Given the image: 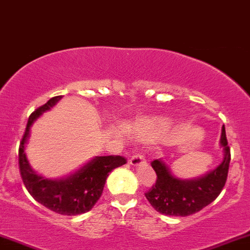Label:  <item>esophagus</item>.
Returning <instances> with one entry per match:
<instances>
[{
    "label": "esophagus",
    "instance_id": "1",
    "mask_svg": "<svg viewBox=\"0 0 250 250\" xmlns=\"http://www.w3.org/2000/svg\"><path fill=\"white\" fill-rule=\"evenodd\" d=\"M143 162H144V156H143V154H142V152H139V151L135 152V154H133L130 158V163L132 166H138V165H141V163H143Z\"/></svg>",
    "mask_w": 250,
    "mask_h": 250
}]
</instances>
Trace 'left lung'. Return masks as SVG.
I'll list each match as a JSON object with an SVG mask.
<instances>
[{
	"instance_id": "8db88e82",
	"label": "left lung",
	"mask_w": 250,
	"mask_h": 250,
	"mask_svg": "<svg viewBox=\"0 0 250 250\" xmlns=\"http://www.w3.org/2000/svg\"><path fill=\"white\" fill-rule=\"evenodd\" d=\"M221 144L224 149L223 162L216 169L198 179H176L162 161H152L151 167L157 178L155 185L146 193L152 208L166 216L186 217L200 211L216 199L225 186L231 158L224 126L222 127Z\"/></svg>"
}]
</instances>
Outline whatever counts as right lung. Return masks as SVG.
<instances>
[{"instance_id":"1","label":"right lung","mask_w":250,"mask_h":250,"mask_svg":"<svg viewBox=\"0 0 250 250\" xmlns=\"http://www.w3.org/2000/svg\"><path fill=\"white\" fill-rule=\"evenodd\" d=\"M61 98L62 95L53 96L29 115L19 147V168L23 185L34 200L56 213L76 216L92 210L103 195L108 173L114 168L125 165L127 161L119 155L95 157L69 178L58 181L37 175L29 167L25 154V143L29 136V128L42 112L50 109Z\"/></svg>"}]
</instances>
